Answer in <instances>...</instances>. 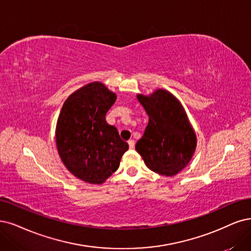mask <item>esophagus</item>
Listing matches in <instances>:
<instances>
[{
	"instance_id": "obj_1",
	"label": "esophagus",
	"mask_w": 251,
	"mask_h": 251,
	"mask_svg": "<svg viewBox=\"0 0 251 251\" xmlns=\"http://www.w3.org/2000/svg\"><path fill=\"white\" fill-rule=\"evenodd\" d=\"M128 145H129V148H130V149H133L135 143H134L133 140H129V141H128Z\"/></svg>"
}]
</instances>
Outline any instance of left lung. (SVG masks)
<instances>
[{"instance_id":"8db88e82","label":"left lung","mask_w":251,"mask_h":251,"mask_svg":"<svg viewBox=\"0 0 251 251\" xmlns=\"http://www.w3.org/2000/svg\"><path fill=\"white\" fill-rule=\"evenodd\" d=\"M149 116L145 133L135 149L146 165L161 176H175L188 164L197 136L179 100L172 93L157 90L151 96L137 95Z\"/></svg>"}]
</instances>
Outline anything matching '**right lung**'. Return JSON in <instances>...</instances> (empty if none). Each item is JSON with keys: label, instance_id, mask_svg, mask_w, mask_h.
<instances>
[{"label": "right lung", "instance_id": "add662e5", "mask_svg": "<svg viewBox=\"0 0 251 251\" xmlns=\"http://www.w3.org/2000/svg\"><path fill=\"white\" fill-rule=\"evenodd\" d=\"M116 99L103 83L94 81L72 93L61 109L55 129L58 152L67 170L85 182L103 183L119 169L129 148L105 120Z\"/></svg>", "mask_w": 251, "mask_h": 251}]
</instances>
